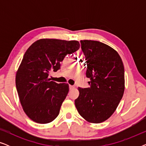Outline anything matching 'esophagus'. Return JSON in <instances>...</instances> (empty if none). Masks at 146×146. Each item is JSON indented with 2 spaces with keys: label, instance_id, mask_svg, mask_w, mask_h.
<instances>
[{
  "label": "esophagus",
  "instance_id": "obj_1",
  "mask_svg": "<svg viewBox=\"0 0 146 146\" xmlns=\"http://www.w3.org/2000/svg\"><path fill=\"white\" fill-rule=\"evenodd\" d=\"M69 88H70V90H72L74 88V86H72V85H69Z\"/></svg>",
  "mask_w": 146,
  "mask_h": 146
}]
</instances>
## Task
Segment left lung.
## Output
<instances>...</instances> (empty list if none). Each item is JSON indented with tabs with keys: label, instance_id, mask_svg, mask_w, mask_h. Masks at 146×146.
Returning a JSON list of instances; mask_svg holds the SVG:
<instances>
[{
	"label": "left lung",
	"instance_id": "1",
	"mask_svg": "<svg viewBox=\"0 0 146 146\" xmlns=\"http://www.w3.org/2000/svg\"><path fill=\"white\" fill-rule=\"evenodd\" d=\"M80 43L90 87L78 88L80 94L75 106L80 115L88 122L101 123L113 114L122 98L124 67L118 53L108 45L88 40H80Z\"/></svg>",
	"mask_w": 146,
	"mask_h": 146
}]
</instances>
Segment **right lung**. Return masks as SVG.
I'll list each match as a JSON object with an SVG mask.
<instances>
[{"mask_svg":"<svg viewBox=\"0 0 146 146\" xmlns=\"http://www.w3.org/2000/svg\"><path fill=\"white\" fill-rule=\"evenodd\" d=\"M79 48L76 40L44 38L26 51L16 74V86L23 110L33 121L48 123L58 115L69 86L50 81L49 73L58 70L66 56Z\"/></svg>","mask_w":146,"mask_h":146,"instance_id":"1","label":"right lung"}]
</instances>
